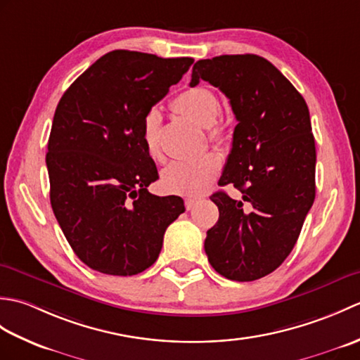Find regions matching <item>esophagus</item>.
Listing matches in <instances>:
<instances>
[{
    "label": "esophagus",
    "instance_id": "34e87169",
    "mask_svg": "<svg viewBox=\"0 0 360 360\" xmlns=\"http://www.w3.org/2000/svg\"><path fill=\"white\" fill-rule=\"evenodd\" d=\"M198 201H200V198H195V196H188V198H186V207H187V210L193 209L195 205L198 204Z\"/></svg>",
    "mask_w": 360,
    "mask_h": 360
}]
</instances>
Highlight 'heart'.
I'll use <instances>...</instances> for the list:
<instances>
[{"mask_svg": "<svg viewBox=\"0 0 360 360\" xmlns=\"http://www.w3.org/2000/svg\"><path fill=\"white\" fill-rule=\"evenodd\" d=\"M173 110L195 124L209 128V139L221 143L224 141V128L217 124L221 112V103L212 89L204 86L187 88L174 97ZM162 133V114L158 108H150L141 120V137L148 156L162 160L164 153L160 147ZM221 162L218 156L207 153L188 160H174L164 168L160 182L165 190L179 195H198L207 188L219 173Z\"/></svg>", "mask_w": 360, "mask_h": 360, "instance_id": "b5f03b06", "label": "heart"}]
</instances>
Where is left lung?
<instances>
[{"label": "left lung", "instance_id": "1", "mask_svg": "<svg viewBox=\"0 0 360 360\" xmlns=\"http://www.w3.org/2000/svg\"><path fill=\"white\" fill-rule=\"evenodd\" d=\"M200 80L219 88L236 124L219 186L241 192L232 200L217 192L218 223L207 231L205 254L213 269L235 281L274 272L294 249L316 198V142L308 105L266 58L219 56L193 66Z\"/></svg>", "mask_w": 360, "mask_h": 360}]
</instances>
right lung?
I'll return each mask as SVG.
<instances>
[{
  "mask_svg": "<svg viewBox=\"0 0 360 360\" xmlns=\"http://www.w3.org/2000/svg\"><path fill=\"white\" fill-rule=\"evenodd\" d=\"M192 63L112 51L60 98L46 155L51 205L91 269L124 277L145 271L158 259L167 227L186 210L182 198L147 190L159 176L141 120Z\"/></svg>",
  "mask_w": 360,
  "mask_h": 360,
  "instance_id": "1",
  "label": "right lung"
}]
</instances>
